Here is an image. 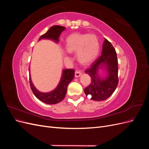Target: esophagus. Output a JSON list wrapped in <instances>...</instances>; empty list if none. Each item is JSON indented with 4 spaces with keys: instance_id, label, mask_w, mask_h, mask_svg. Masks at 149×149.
Listing matches in <instances>:
<instances>
[{
    "instance_id": "34e87169",
    "label": "esophagus",
    "mask_w": 149,
    "mask_h": 149,
    "mask_svg": "<svg viewBox=\"0 0 149 149\" xmlns=\"http://www.w3.org/2000/svg\"><path fill=\"white\" fill-rule=\"evenodd\" d=\"M81 72H79V71H76V72H75V77L76 78H78V77H79V76L81 75Z\"/></svg>"
}]
</instances>
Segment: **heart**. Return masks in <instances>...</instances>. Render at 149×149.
Masks as SVG:
<instances>
[{
  "mask_svg": "<svg viewBox=\"0 0 149 149\" xmlns=\"http://www.w3.org/2000/svg\"><path fill=\"white\" fill-rule=\"evenodd\" d=\"M65 49L69 53H75L78 61L89 65L96 59L100 49V42L96 35L75 33L65 40Z\"/></svg>",
  "mask_w": 149,
  "mask_h": 149,
  "instance_id": "1",
  "label": "heart"
}]
</instances>
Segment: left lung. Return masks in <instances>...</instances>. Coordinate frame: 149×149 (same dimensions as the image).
<instances>
[{"instance_id": "1", "label": "left lung", "mask_w": 149, "mask_h": 149, "mask_svg": "<svg viewBox=\"0 0 149 149\" xmlns=\"http://www.w3.org/2000/svg\"><path fill=\"white\" fill-rule=\"evenodd\" d=\"M102 72H100V71ZM91 81L84 90L91 100L101 101L109 97L118 84V61L112 44L104 39L101 56L85 71Z\"/></svg>"}]
</instances>
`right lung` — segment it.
Segmentation results:
<instances>
[{
  "instance_id": "add662e5",
  "label": "right lung",
  "mask_w": 149,
  "mask_h": 149,
  "mask_svg": "<svg viewBox=\"0 0 149 149\" xmlns=\"http://www.w3.org/2000/svg\"><path fill=\"white\" fill-rule=\"evenodd\" d=\"M65 27L60 25H54L42 35L38 39V41L41 40H50L58 43L59 42L60 34L65 30ZM29 67V71H30ZM74 76V70L71 69H64L62 71L61 79L57 86L53 91L48 93H43L38 91L35 87L31 79L30 74V84L31 91L40 101L48 104H55L61 102L65 98L67 92V87L69 83L73 79Z\"/></svg>"
}]
</instances>
